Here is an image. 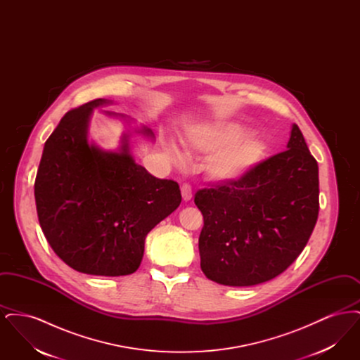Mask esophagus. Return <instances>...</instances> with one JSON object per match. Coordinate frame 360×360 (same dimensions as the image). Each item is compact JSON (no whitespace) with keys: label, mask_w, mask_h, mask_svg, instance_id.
<instances>
[{"label":"esophagus","mask_w":360,"mask_h":360,"mask_svg":"<svg viewBox=\"0 0 360 360\" xmlns=\"http://www.w3.org/2000/svg\"><path fill=\"white\" fill-rule=\"evenodd\" d=\"M181 191H182V197H184L185 201L191 200V197H193V190H191V186H190L188 184H184L182 188H181Z\"/></svg>","instance_id":"obj_1"}]
</instances>
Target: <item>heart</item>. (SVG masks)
Returning a JSON list of instances; mask_svg holds the SVG:
<instances>
[{
  "label": "heart",
  "mask_w": 360,
  "mask_h": 360,
  "mask_svg": "<svg viewBox=\"0 0 360 360\" xmlns=\"http://www.w3.org/2000/svg\"><path fill=\"white\" fill-rule=\"evenodd\" d=\"M244 128L238 124L216 122L193 132L188 139V146L200 153H212L209 172L217 179H235L250 172L263 158L266 146L262 139L254 135L239 139ZM167 151L178 156V148L169 144Z\"/></svg>",
  "instance_id": "obj_1"
}]
</instances>
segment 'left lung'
I'll list each match as a JSON object with an SVG mask.
<instances>
[{
	"label": "left lung",
	"instance_id": "left-lung-1",
	"mask_svg": "<svg viewBox=\"0 0 360 360\" xmlns=\"http://www.w3.org/2000/svg\"><path fill=\"white\" fill-rule=\"evenodd\" d=\"M319 166L297 124L288 150L236 179L200 188L198 248L206 278L252 286L282 274L305 248L319 217Z\"/></svg>",
	"mask_w": 360,
	"mask_h": 360
}]
</instances>
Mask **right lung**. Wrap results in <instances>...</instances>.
Instances as JSON below:
<instances>
[{
  "label": "right lung",
  "instance_id": "right-lung-1",
  "mask_svg": "<svg viewBox=\"0 0 360 360\" xmlns=\"http://www.w3.org/2000/svg\"><path fill=\"white\" fill-rule=\"evenodd\" d=\"M97 98L69 112L47 139L34 179L41 231L71 269L90 275L135 273L147 233L179 206V185L159 179L122 151L89 146L86 134ZM151 134L148 129L144 131Z\"/></svg>",
  "mask_w": 360,
  "mask_h": 360
}]
</instances>
